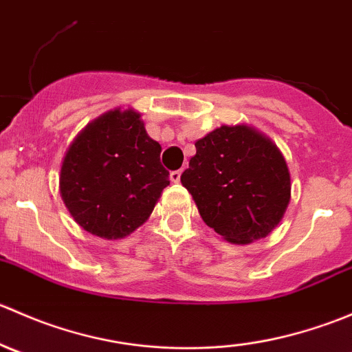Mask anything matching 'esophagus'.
<instances>
[{"instance_id": "esophagus-1", "label": "esophagus", "mask_w": 352, "mask_h": 352, "mask_svg": "<svg viewBox=\"0 0 352 352\" xmlns=\"http://www.w3.org/2000/svg\"><path fill=\"white\" fill-rule=\"evenodd\" d=\"M180 175H182V172H180V170H175V172H170V180H172L173 184L180 182Z\"/></svg>"}]
</instances>
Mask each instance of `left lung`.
I'll return each instance as SVG.
<instances>
[{
	"mask_svg": "<svg viewBox=\"0 0 352 352\" xmlns=\"http://www.w3.org/2000/svg\"><path fill=\"white\" fill-rule=\"evenodd\" d=\"M180 182L202 221L235 245L265 239L291 199L289 168L281 150L247 124L221 126L197 140Z\"/></svg>",
	"mask_w": 352,
	"mask_h": 352,
	"instance_id": "left-lung-1",
	"label": "left lung"
}]
</instances>
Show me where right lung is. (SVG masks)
<instances>
[{
	"label": "right lung",
	"mask_w": 352,
	"mask_h": 352,
	"mask_svg": "<svg viewBox=\"0 0 352 352\" xmlns=\"http://www.w3.org/2000/svg\"><path fill=\"white\" fill-rule=\"evenodd\" d=\"M160 153L134 109L109 110L88 122L67 148L59 175L74 221L105 240L140 228L170 184Z\"/></svg>",
	"instance_id": "right-lung-1"
}]
</instances>
